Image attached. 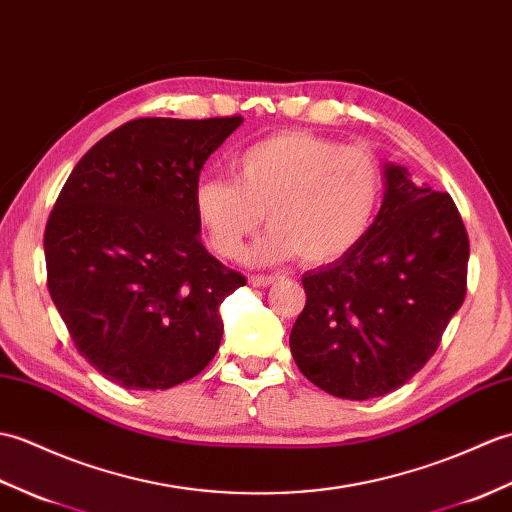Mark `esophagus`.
I'll return each mask as SVG.
<instances>
[{
    "label": "esophagus",
    "mask_w": 512,
    "mask_h": 512,
    "mask_svg": "<svg viewBox=\"0 0 512 512\" xmlns=\"http://www.w3.org/2000/svg\"><path fill=\"white\" fill-rule=\"evenodd\" d=\"M278 280H282V276H278V274H269V276L256 274V276H249V282H252L254 287H269V285H274V282H278Z\"/></svg>",
    "instance_id": "34e87169"
}]
</instances>
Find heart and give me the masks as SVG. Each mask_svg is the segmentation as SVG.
<instances>
[{
  "label": "heart",
  "mask_w": 512,
  "mask_h": 512,
  "mask_svg": "<svg viewBox=\"0 0 512 512\" xmlns=\"http://www.w3.org/2000/svg\"><path fill=\"white\" fill-rule=\"evenodd\" d=\"M234 181L203 177L192 192L195 214L221 258H241L260 223L265 263L298 256L331 265L361 245L377 219L383 170L361 146L311 131H282L234 157Z\"/></svg>",
  "instance_id": "heart-1"
}]
</instances>
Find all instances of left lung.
<instances>
[{"label":"left lung","instance_id":"8db88e82","mask_svg":"<svg viewBox=\"0 0 512 512\" xmlns=\"http://www.w3.org/2000/svg\"><path fill=\"white\" fill-rule=\"evenodd\" d=\"M469 234L449 192L385 166L368 236L331 265L306 271V304L289 337L300 372L337 399L390 394L434 357L467 295Z\"/></svg>","mask_w":512,"mask_h":512}]
</instances>
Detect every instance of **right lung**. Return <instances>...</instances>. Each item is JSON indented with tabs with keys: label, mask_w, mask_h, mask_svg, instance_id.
<instances>
[{
	"label": "right lung",
	"mask_w": 512,
	"mask_h": 512,
	"mask_svg": "<svg viewBox=\"0 0 512 512\" xmlns=\"http://www.w3.org/2000/svg\"><path fill=\"white\" fill-rule=\"evenodd\" d=\"M241 116L124 122L67 177L43 234L48 289L76 350L124 390H168L217 355L245 285L199 241L192 192Z\"/></svg>",
	"instance_id": "add662e5"
}]
</instances>
